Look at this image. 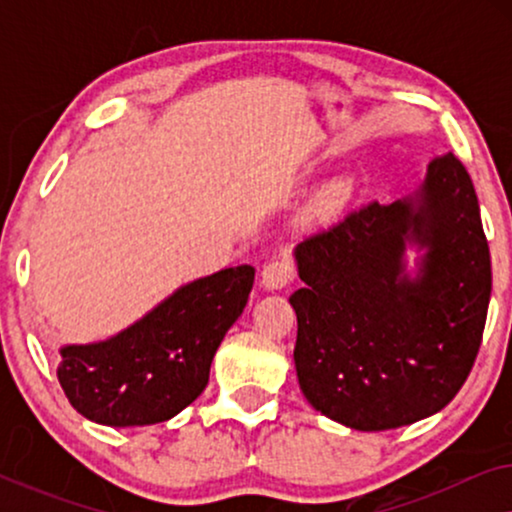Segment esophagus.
<instances>
[{
  "label": "esophagus",
  "mask_w": 512,
  "mask_h": 512,
  "mask_svg": "<svg viewBox=\"0 0 512 512\" xmlns=\"http://www.w3.org/2000/svg\"><path fill=\"white\" fill-rule=\"evenodd\" d=\"M293 279V265L286 258H277V261H270L261 272V284L268 291L284 289L286 284H291Z\"/></svg>",
  "instance_id": "1"
}]
</instances>
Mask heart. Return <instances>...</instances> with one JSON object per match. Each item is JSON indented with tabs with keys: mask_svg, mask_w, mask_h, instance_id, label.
I'll use <instances>...</instances> for the list:
<instances>
[{
	"mask_svg": "<svg viewBox=\"0 0 512 512\" xmlns=\"http://www.w3.org/2000/svg\"><path fill=\"white\" fill-rule=\"evenodd\" d=\"M345 195H347V188L342 186V184H338V186H333L331 191L326 193V198H324V205L326 207H338L342 200H345Z\"/></svg>",
	"mask_w": 512,
	"mask_h": 512,
	"instance_id": "heart-1",
	"label": "heart"
}]
</instances>
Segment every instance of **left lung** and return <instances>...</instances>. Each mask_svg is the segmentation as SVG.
<instances>
[{
	"label": "left lung",
	"mask_w": 512,
	"mask_h": 512,
	"mask_svg": "<svg viewBox=\"0 0 512 512\" xmlns=\"http://www.w3.org/2000/svg\"><path fill=\"white\" fill-rule=\"evenodd\" d=\"M425 251L410 276L404 251ZM305 286L298 384L314 410L356 431L436 415L471 373L492 296L480 205L454 153L408 198L368 202L293 251Z\"/></svg>",
	"instance_id": "1"
}]
</instances>
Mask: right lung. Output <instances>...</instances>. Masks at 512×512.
Listing matches in <instances>:
<instances>
[{"mask_svg":"<svg viewBox=\"0 0 512 512\" xmlns=\"http://www.w3.org/2000/svg\"><path fill=\"white\" fill-rule=\"evenodd\" d=\"M251 286V265L219 270L181 286L114 338L65 345L58 380L69 403L107 426H146L179 415L205 391L216 349Z\"/></svg>","mask_w":512,"mask_h":512,"instance_id":"obj_1","label":"right lung"}]
</instances>
